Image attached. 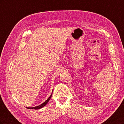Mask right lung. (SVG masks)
I'll return each instance as SVG.
<instances>
[{
  "label": "right lung",
  "instance_id": "obj_1",
  "mask_svg": "<svg viewBox=\"0 0 124 124\" xmlns=\"http://www.w3.org/2000/svg\"><path fill=\"white\" fill-rule=\"evenodd\" d=\"M52 94L51 95L50 97L48 98L46 101H45L44 102H43V103H42L41 104L39 105V106H37V107H32V108H28L27 107V108H28V109H35V110H38V109H40V108H43V107H44L46 105L47 103V102L49 101V100H50L51 97H52Z\"/></svg>",
  "mask_w": 124,
  "mask_h": 124
}]
</instances>
